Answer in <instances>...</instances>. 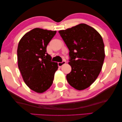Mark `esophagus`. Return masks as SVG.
Wrapping results in <instances>:
<instances>
[{
  "mask_svg": "<svg viewBox=\"0 0 122 122\" xmlns=\"http://www.w3.org/2000/svg\"><path fill=\"white\" fill-rule=\"evenodd\" d=\"M66 63V61H61V62H59L58 63V66L59 67L61 66H63L64 64H65Z\"/></svg>",
  "mask_w": 122,
  "mask_h": 122,
  "instance_id": "esophagus-1",
  "label": "esophagus"
}]
</instances>
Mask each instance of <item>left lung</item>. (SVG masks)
<instances>
[{
    "label": "left lung",
    "mask_w": 122,
    "mask_h": 122,
    "mask_svg": "<svg viewBox=\"0 0 122 122\" xmlns=\"http://www.w3.org/2000/svg\"><path fill=\"white\" fill-rule=\"evenodd\" d=\"M59 33L69 50L70 85L78 90L89 87L101 71L105 58L102 37L93 27L80 24Z\"/></svg>",
    "instance_id": "left-lung-1"
}]
</instances>
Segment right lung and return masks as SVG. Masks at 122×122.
Here are the masks:
<instances>
[{"instance_id": "obj_1", "label": "right lung", "mask_w": 122, "mask_h": 122, "mask_svg": "<svg viewBox=\"0 0 122 122\" xmlns=\"http://www.w3.org/2000/svg\"><path fill=\"white\" fill-rule=\"evenodd\" d=\"M56 31L35 28L19 41L17 49L18 67L24 82L38 93L46 91L53 83L58 63L51 61L46 47Z\"/></svg>"}]
</instances>
